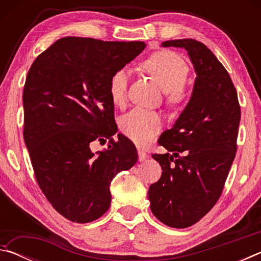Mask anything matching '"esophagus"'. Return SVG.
Segmentation results:
<instances>
[{"label": "esophagus", "mask_w": 261, "mask_h": 261, "mask_svg": "<svg viewBox=\"0 0 261 261\" xmlns=\"http://www.w3.org/2000/svg\"><path fill=\"white\" fill-rule=\"evenodd\" d=\"M137 152H138V159H139L140 162L141 161H145L148 158V154L145 152V151H143V149L138 148V151H137Z\"/></svg>", "instance_id": "esophagus-1"}]
</instances>
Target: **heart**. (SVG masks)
<instances>
[{
    "label": "heart",
    "instance_id": "1",
    "mask_svg": "<svg viewBox=\"0 0 261 261\" xmlns=\"http://www.w3.org/2000/svg\"><path fill=\"white\" fill-rule=\"evenodd\" d=\"M145 69L160 84L170 100L178 101L184 96L183 85L188 79L189 68L178 55L171 51H158L145 61ZM130 81L129 69L123 68L115 72L109 82V94L115 105L125 101ZM162 126L156 113L135 108L123 115L120 120L121 131L139 146L151 143Z\"/></svg>",
    "mask_w": 261,
    "mask_h": 261
}]
</instances>
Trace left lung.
<instances>
[{"instance_id":"left-lung-1","label":"left lung","mask_w":261,"mask_h":261,"mask_svg":"<svg viewBox=\"0 0 261 261\" xmlns=\"http://www.w3.org/2000/svg\"><path fill=\"white\" fill-rule=\"evenodd\" d=\"M161 46L187 50L197 77L188 105L158 140L167 153L152 155L162 175L149 187L148 200L166 226L188 228L221 196L236 155L241 108L230 76L204 43L178 39Z\"/></svg>"}]
</instances>
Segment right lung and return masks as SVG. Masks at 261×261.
Instances as JSON below:
<instances>
[{
    "mask_svg": "<svg viewBox=\"0 0 261 261\" xmlns=\"http://www.w3.org/2000/svg\"><path fill=\"white\" fill-rule=\"evenodd\" d=\"M145 42L67 37L33 62L26 77L24 140L35 178L51 206L72 222H92L108 211L110 183L138 160L135 145L117 141L109 82L145 49ZM110 139L94 153L92 141Z\"/></svg>",
    "mask_w": 261,
    "mask_h": 261,
    "instance_id": "1",
    "label": "right lung"
}]
</instances>
